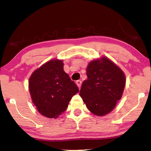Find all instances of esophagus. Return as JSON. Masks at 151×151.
<instances>
[{
  "label": "esophagus",
  "instance_id": "obj_1",
  "mask_svg": "<svg viewBox=\"0 0 151 151\" xmlns=\"http://www.w3.org/2000/svg\"><path fill=\"white\" fill-rule=\"evenodd\" d=\"M76 85L78 86V87L80 88L81 86V84H82L81 81H77L76 82Z\"/></svg>",
  "mask_w": 151,
  "mask_h": 151
}]
</instances>
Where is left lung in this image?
<instances>
[{"instance_id":"obj_1","label":"left lung","mask_w":151,"mask_h":151,"mask_svg":"<svg viewBox=\"0 0 151 151\" xmlns=\"http://www.w3.org/2000/svg\"><path fill=\"white\" fill-rule=\"evenodd\" d=\"M86 76L79 94L87 109L99 116L111 112L123 93L126 84L123 71L103 57L89 63Z\"/></svg>"}]
</instances>
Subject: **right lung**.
Returning <instances> with one entry per match:
<instances>
[{"instance_id":"add662e5","label":"right lung","mask_w":151,"mask_h":151,"mask_svg":"<svg viewBox=\"0 0 151 151\" xmlns=\"http://www.w3.org/2000/svg\"><path fill=\"white\" fill-rule=\"evenodd\" d=\"M62 60L52 59L35 70L30 76L29 88L32 101L42 115L56 119L67 109L78 93L75 82L63 69Z\"/></svg>"}]
</instances>
